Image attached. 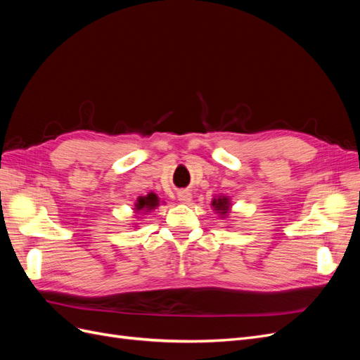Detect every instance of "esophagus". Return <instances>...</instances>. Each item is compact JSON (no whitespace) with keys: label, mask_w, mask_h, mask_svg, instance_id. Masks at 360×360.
I'll list each match as a JSON object with an SVG mask.
<instances>
[{"label":"esophagus","mask_w":360,"mask_h":360,"mask_svg":"<svg viewBox=\"0 0 360 360\" xmlns=\"http://www.w3.org/2000/svg\"><path fill=\"white\" fill-rule=\"evenodd\" d=\"M177 198L181 201V202H189L192 200V193L189 191H180Z\"/></svg>","instance_id":"esophagus-1"}]
</instances>
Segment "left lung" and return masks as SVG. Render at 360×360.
Masks as SVG:
<instances>
[{
  "mask_svg": "<svg viewBox=\"0 0 360 360\" xmlns=\"http://www.w3.org/2000/svg\"><path fill=\"white\" fill-rule=\"evenodd\" d=\"M213 205L216 210H221L222 213H226L228 210V200L226 198H219V200H214Z\"/></svg>",
  "mask_w": 360,
  "mask_h": 360,
  "instance_id": "obj_1",
  "label": "left lung"
}]
</instances>
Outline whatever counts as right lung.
<instances>
[{
  "instance_id": "right-lung-1",
  "label": "right lung",
  "mask_w": 360,
  "mask_h": 360,
  "mask_svg": "<svg viewBox=\"0 0 360 360\" xmlns=\"http://www.w3.org/2000/svg\"><path fill=\"white\" fill-rule=\"evenodd\" d=\"M158 204H159V200H158L156 195L150 193L144 198H139L136 207H138V210H151V209H155Z\"/></svg>"
}]
</instances>
